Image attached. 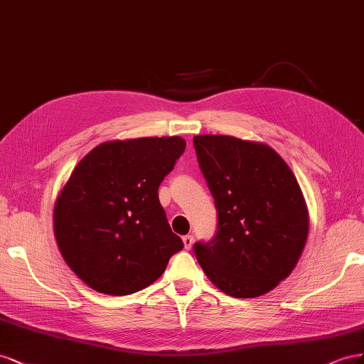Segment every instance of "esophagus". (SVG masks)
Wrapping results in <instances>:
<instances>
[{"label":"esophagus","mask_w":364,"mask_h":364,"mask_svg":"<svg viewBox=\"0 0 364 364\" xmlns=\"http://www.w3.org/2000/svg\"><path fill=\"white\" fill-rule=\"evenodd\" d=\"M193 235H186V236H183V242H184V247L186 248H188V250H189V248L192 247V244H193Z\"/></svg>","instance_id":"34e87169"}]
</instances>
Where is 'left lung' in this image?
<instances>
[{
	"label": "left lung",
	"mask_w": 364,
	"mask_h": 364,
	"mask_svg": "<svg viewBox=\"0 0 364 364\" xmlns=\"http://www.w3.org/2000/svg\"><path fill=\"white\" fill-rule=\"evenodd\" d=\"M218 216L210 241L193 253L228 296H262L296 267L308 235V212L294 173L267 144L230 136L193 137Z\"/></svg>",
	"instance_id": "obj_1"
}]
</instances>
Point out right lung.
I'll return each mask as SVG.
<instances>
[{
	"label": "right lung",
	"instance_id": "add662e5",
	"mask_svg": "<svg viewBox=\"0 0 364 364\" xmlns=\"http://www.w3.org/2000/svg\"><path fill=\"white\" fill-rule=\"evenodd\" d=\"M186 148L181 137L107 141L73 171L55 205V235L68 267L103 294L127 296L155 282L183 241L159 188Z\"/></svg>",
	"mask_w": 364,
	"mask_h": 364
}]
</instances>
